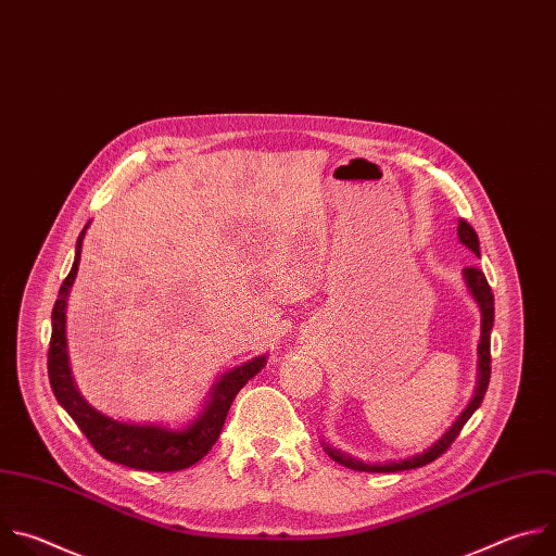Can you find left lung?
Returning <instances> with one entry per match:
<instances>
[{
    "label": "left lung",
    "instance_id": "8db88e82",
    "mask_svg": "<svg viewBox=\"0 0 556 556\" xmlns=\"http://www.w3.org/2000/svg\"><path fill=\"white\" fill-rule=\"evenodd\" d=\"M458 239L463 245H467L476 256H480V241H478V235L476 230L467 224V220L460 218L458 224ZM463 278H465V285H467V291L471 293V298L476 300L478 308H480V315H482V336H480V344H478V381H476V392L469 401V405L463 409V414L456 418V422L442 433L433 445L416 456H409V458H403V460H390V463H364L342 450H336L330 447L328 442L321 440V447L324 452L344 467L353 469V471H368V473H394V471H407V469H418V467H425L429 463H433L435 458H440L442 454H445L450 450L452 442L458 438V433L463 431L465 422L473 416V412L482 405V399H484V392L489 388V379H491V330H493V319H495V306H493V291L484 278V274L478 269V267H465L463 269Z\"/></svg>",
    "mask_w": 556,
    "mask_h": 556
}]
</instances>
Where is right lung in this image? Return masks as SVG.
<instances>
[{
	"instance_id": "add662e5",
	"label": "right lung",
	"mask_w": 556,
	"mask_h": 556,
	"mask_svg": "<svg viewBox=\"0 0 556 556\" xmlns=\"http://www.w3.org/2000/svg\"><path fill=\"white\" fill-rule=\"evenodd\" d=\"M89 224L83 228L76 241L74 265L59 289V298L52 308V340L48 351V377L52 392L61 407L74 418L78 429L87 435L91 447L106 460L118 463L140 471L170 473L197 465L212 447L224 429L226 416L235 396L241 388L256 377L265 364L267 355L248 359L241 366L220 375L212 386L203 409L184 427L170 429L155 422H125L116 420L96 407H91L78 392L67 357V338H65V311L72 285L78 274L83 239Z\"/></svg>"
}]
</instances>
